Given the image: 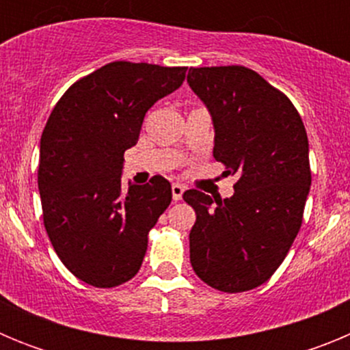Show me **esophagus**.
I'll list each match as a JSON object with an SVG mask.
<instances>
[{
	"label": "esophagus",
	"instance_id": "esophagus-1",
	"mask_svg": "<svg viewBox=\"0 0 350 350\" xmlns=\"http://www.w3.org/2000/svg\"><path fill=\"white\" fill-rule=\"evenodd\" d=\"M185 187L180 184H173L172 185V196H173V202H180L182 200V194H184Z\"/></svg>",
	"mask_w": 350,
	"mask_h": 350
}]
</instances>
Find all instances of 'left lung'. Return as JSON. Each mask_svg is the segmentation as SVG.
<instances>
[{
    "label": "left lung",
    "instance_id": "obj_1",
    "mask_svg": "<svg viewBox=\"0 0 350 350\" xmlns=\"http://www.w3.org/2000/svg\"><path fill=\"white\" fill-rule=\"evenodd\" d=\"M212 117L213 157L237 175L231 198L189 189L191 265L205 284L242 293L267 282L301 228L310 191L308 138L289 98L245 66L189 68Z\"/></svg>",
    "mask_w": 350,
    "mask_h": 350
}]
</instances>
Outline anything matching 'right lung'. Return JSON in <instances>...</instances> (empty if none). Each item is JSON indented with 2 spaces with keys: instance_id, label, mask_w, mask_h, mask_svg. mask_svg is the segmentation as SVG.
<instances>
[{
  "instance_id": "right-lung-1",
  "label": "right lung",
  "mask_w": 350,
  "mask_h": 350,
  "mask_svg": "<svg viewBox=\"0 0 350 350\" xmlns=\"http://www.w3.org/2000/svg\"><path fill=\"white\" fill-rule=\"evenodd\" d=\"M185 66L116 61L63 94L40 140L43 224L55 254L77 279L116 287L138 273L148 231L172 203L156 177L122 189L124 152L137 145L147 110L172 94Z\"/></svg>"
}]
</instances>
